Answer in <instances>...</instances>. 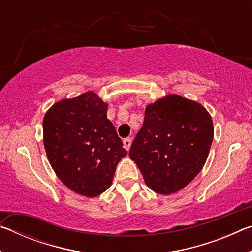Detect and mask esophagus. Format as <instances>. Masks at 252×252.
Wrapping results in <instances>:
<instances>
[{"instance_id": "34e87169", "label": "esophagus", "mask_w": 252, "mask_h": 252, "mask_svg": "<svg viewBox=\"0 0 252 252\" xmlns=\"http://www.w3.org/2000/svg\"><path fill=\"white\" fill-rule=\"evenodd\" d=\"M131 143H132V140L130 138H126V139L123 140V147H125L126 150H127V151L130 150Z\"/></svg>"}]
</instances>
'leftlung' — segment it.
I'll return each mask as SVG.
<instances>
[{"label": "left lung", "mask_w": 252, "mask_h": 252, "mask_svg": "<svg viewBox=\"0 0 252 252\" xmlns=\"http://www.w3.org/2000/svg\"><path fill=\"white\" fill-rule=\"evenodd\" d=\"M213 139L210 114L176 94L149 104L129 156L151 190L171 194L201 171Z\"/></svg>", "instance_id": "8db88e82"}]
</instances>
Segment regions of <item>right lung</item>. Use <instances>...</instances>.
<instances>
[{
  "mask_svg": "<svg viewBox=\"0 0 252 252\" xmlns=\"http://www.w3.org/2000/svg\"><path fill=\"white\" fill-rule=\"evenodd\" d=\"M106 111L108 104L89 91L59 101L43 119L51 167L69 189L89 198L108 189L127 153Z\"/></svg>",
  "mask_w": 252,
  "mask_h": 252,
  "instance_id": "add662e5",
  "label": "right lung"
}]
</instances>
